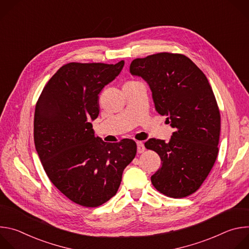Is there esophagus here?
<instances>
[{"label": "esophagus", "mask_w": 249, "mask_h": 249, "mask_svg": "<svg viewBox=\"0 0 249 249\" xmlns=\"http://www.w3.org/2000/svg\"><path fill=\"white\" fill-rule=\"evenodd\" d=\"M137 151L139 154L143 153L145 151V146L143 143H142V142H137Z\"/></svg>", "instance_id": "obj_1"}]
</instances>
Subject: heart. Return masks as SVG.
<instances>
[{"label":"heart","mask_w":249,"mask_h":249,"mask_svg":"<svg viewBox=\"0 0 249 249\" xmlns=\"http://www.w3.org/2000/svg\"><path fill=\"white\" fill-rule=\"evenodd\" d=\"M130 83H132V82H130ZM127 84H129V83H127Z\"/></svg>","instance_id":"obj_1"}]
</instances>
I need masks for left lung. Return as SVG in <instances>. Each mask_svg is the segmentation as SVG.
Here are the masks:
<instances>
[{"label": "left lung", "mask_w": 249, "mask_h": 249, "mask_svg": "<svg viewBox=\"0 0 249 249\" xmlns=\"http://www.w3.org/2000/svg\"><path fill=\"white\" fill-rule=\"evenodd\" d=\"M130 73L149 85L156 110L174 129L168 143L154 138L145 143L162 161L152 183L168 197H186L199 189L218 156L221 116L214 92L202 71L181 54L135 59Z\"/></svg>", "instance_id": "obj_1"}]
</instances>
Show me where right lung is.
I'll list each match as a JSON object with an SVG mask.
<instances>
[{
    "label": "right lung",
    "mask_w": 249,
    "mask_h": 249,
    "mask_svg": "<svg viewBox=\"0 0 249 249\" xmlns=\"http://www.w3.org/2000/svg\"><path fill=\"white\" fill-rule=\"evenodd\" d=\"M124 61L69 63L44 87L34 113V144L51 182L71 201L97 207L113 197L133 160V140L105 143L94 136L98 94L122 71Z\"/></svg>",
    "instance_id": "obj_1"
}]
</instances>
